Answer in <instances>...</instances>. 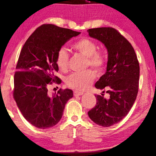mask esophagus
<instances>
[{"instance_id": "esophagus-1", "label": "esophagus", "mask_w": 156, "mask_h": 156, "mask_svg": "<svg viewBox=\"0 0 156 156\" xmlns=\"http://www.w3.org/2000/svg\"><path fill=\"white\" fill-rule=\"evenodd\" d=\"M83 94V92L82 91H74V97H78V96H81Z\"/></svg>"}]
</instances>
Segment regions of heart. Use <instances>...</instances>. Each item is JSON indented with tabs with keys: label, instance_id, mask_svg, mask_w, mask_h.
Masks as SVG:
<instances>
[{
	"label": "heart",
	"instance_id": "b5f03b06",
	"mask_svg": "<svg viewBox=\"0 0 156 156\" xmlns=\"http://www.w3.org/2000/svg\"><path fill=\"white\" fill-rule=\"evenodd\" d=\"M72 48L87 57V67L91 66L97 72H101L106 65V55L104 51L98 50L97 44L89 38H82L74 42ZM69 55L65 48H59L56 54V65L59 69L65 72L68 69ZM95 79L91 69L81 72H74L66 79L67 86L79 91H83L91 86Z\"/></svg>",
	"mask_w": 156,
	"mask_h": 156
}]
</instances>
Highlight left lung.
Returning a JSON list of instances; mask_svg holds the SVG:
<instances>
[{"label": "left lung", "mask_w": 156, "mask_h": 156, "mask_svg": "<svg viewBox=\"0 0 156 156\" xmlns=\"http://www.w3.org/2000/svg\"><path fill=\"white\" fill-rule=\"evenodd\" d=\"M87 32L107 49L106 72L95 87L110 96L106 99L103 94L95 95L97 104L88 115L97 124L109 127L122 120L133 106L138 91L139 63L131 44L117 30L105 27L89 29Z\"/></svg>", "instance_id": "obj_1"}]
</instances>
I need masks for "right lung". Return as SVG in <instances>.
<instances>
[{"label": "right lung", "instance_id": "right-lung-1", "mask_svg": "<svg viewBox=\"0 0 156 156\" xmlns=\"http://www.w3.org/2000/svg\"><path fill=\"white\" fill-rule=\"evenodd\" d=\"M80 32L52 24L37 27L20 51L14 75L13 98L23 116L38 129L54 126L60 121L65 104L73 97L71 89H59L49 95L48 86L61 80L55 76L59 68L56 54Z\"/></svg>", "mask_w": 156, "mask_h": 156}]
</instances>
